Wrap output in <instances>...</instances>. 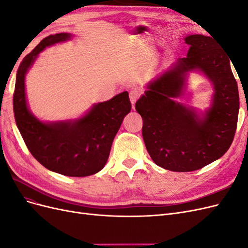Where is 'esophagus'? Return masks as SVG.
<instances>
[{
    "label": "esophagus",
    "mask_w": 248,
    "mask_h": 248,
    "mask_svg": "<svg viewBox=\"0 0 248 248\" xmlns=\"http://www.w3.org/2000/svg\"><path fill=\"white\" fill-rule=\"evenodd\" d=\"M140 96V92L138 89H133L129 92V98L132 103V108H134V103H136V101L139 99Z\"/></svg>",
    "instance_id": "34e87169"
}]
</instances>
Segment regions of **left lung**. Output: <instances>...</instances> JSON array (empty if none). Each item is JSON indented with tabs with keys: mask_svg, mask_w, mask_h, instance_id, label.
<instances>
[{
	"mask_svg": "<svg viewBox=\"0 0 248 248\" xmlns=\"http://www.w3.org/2000/svg\"><path fill=\"white\" fill-rule=\"evenodd\" d=\"M187 57L146 86L136 103L142 118V138L152 160L164 170L192 171L226 153L237 128L239 93L230 58L212 37L188 35ZM191 71L212 81V106L204 113L178 103Z\"/></svg>",
	"mask_w": 248,
	"mask_h": 248,
	"instance_id": "left-lung-1",
	"label": "left lung"
}]
</instances>
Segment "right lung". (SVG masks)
I'll return each instance as SVG.
<instances>
[{
  "instance_id": "right-lung-1",
  "label": "right lung",
  "mask_w": 248,
  "mask_h": 248,
  "mask_svg": "<svg viewBox=\"0 0 248 248\" xmlns=\"http://www.w3.org/2000/svg\"><path fill=\"white\" fill-rule=\"evenodd\" d=\"M69 33L47 36L22 60L16 73L13 110L29 151L44 168L68 177H86L101 170L124 117L131 109L128 92L96 103L76 120L42 122L29 109L25 78L42 50L71 39Z\"/></svg>"
}]
</instances>
